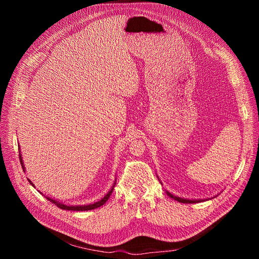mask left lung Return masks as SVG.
Wrapping results in <instances>:
<instances>
[{
	"instance_id": "obj_1",
	"label": "left lung",
	"mask_w": 259,
	"mask_h": 259,
	"mask_svg": "<svg viewBox=\"0 0 259 259\" xmlns=\"http://www.w3.org/2000/svg\"><path fill=\"white\" fill-rule=\"evenodd\" d=\"M166 193H167L168 197H170L171 199H174V200H176V201H178V202H180V203H198V202H199L198 200H186V199H182V198L175 197V195L170 194L168 191H166Z\"/></svg>"
}]
</instances>
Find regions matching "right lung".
Segmentation results:
<instances>
[{
    "label": "right lung",
    "instance_id": "1",
    "mask_svg": "<svg viewBox=\"0 0 259 259\" xmlns=\"http://www.w3.org/2000/svg\"><path fill=\"white\" fill-rule=\"evenodd\" d=\"M19 160H20V164H21V166L23 167V163H22V160H21V155L19 154ZM29 180V179H28ZM30 182V184L33 186V184L31 183V180H29ZM115 185V184H114ZM114 187V186H113ZM112 190H113V188L112 189L109 191L105 197L101 199L100 201H98V202H96V203H94V204H90V205H82V206H69V205H65V204H62V203H59V202H57V201H55V200H53V199H51V198H48V200H50L52 203H54V204H56L59 208H61V209H68V210H90V209H94V208H97V207H99V206H101V205H104L105 203L108 201V199H109V197H110V194L112 193Z\"/></svg>",
    "mask_w": 259,
    "mask_h": 259
}]
</instances>
